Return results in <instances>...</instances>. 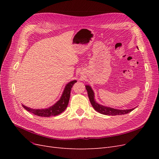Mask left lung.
Instances as JSON below:
<instances>
[{
  "label": "left lung",
  "instance_id": "8db88e82",
  "mask_svg": "<svg viewBox=\"0 0 159 159\" xmlns=\"http://www.w3.org/2000/svg\"><path fill=\"white\" fill-rule=\"evenodd\" d=\"M85 88L88 91V97H89L91 104L92 105V106L94 108V109L95 111H97L98 112H99L100 113L103 114V115H124V114L129 113L134 109H134H131L119 110V109L111 108V107L103 106V105H99L95 101L94 93L90 86L85 85Z\"/></svg>",
  "mask_w": 159,
  "mask_h": 159
}]
</instances>
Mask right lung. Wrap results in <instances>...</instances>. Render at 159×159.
Listing matches in <instances>:
<instances>
[{
  "instance_id": "1",
  "label": "right lung",
  "mask_w": 159,
  "mask_h": 159,
  "mask_svg": "<svg viewBox=\"0 0 159 159\" xmlns=\"http://www.w3.org/2000/svg\"><path fill=\"white\" fill-rule=\"evenodd\" d=\"M75 82H77V81L74 80L70 81V83L67 84L60 100L53 105V106H51L49 108L44 109H33L29 107H27L26 106H25V105H23L22 106L25 109H26L28 111H29L36 115H38V116L47 117L51 116H56V115L61 113L64 111H65L66 107H68L70 97L71 89Z\"/></svg>"
}]
</instances>
